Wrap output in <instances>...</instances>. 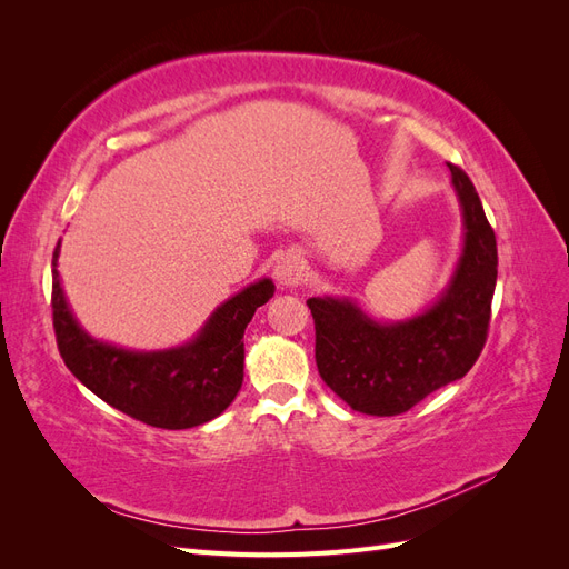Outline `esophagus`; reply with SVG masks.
I'll use <instances>...</instances> for the list:
<instances>
[{"label": "esophagus", "mask_w": 569, "mask_h": 569, "mask_svg": "<svg viewBox=\"0 0 569 569\" xmlns=\"http://www.w3.org/2000/svg\"><path fill=\"white\" fill-rule=\"evenodd\" d=\"M303 270H306V261L301 258V253L289 251L278 258V263L272 268V274H274V282L280 287H295L301 282Z\"/></svg>", "instance_id": "esophagus-1"}]
</instances>
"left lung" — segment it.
<instances>
[{
	"mask_svg": "<svg viewBox=\"0 0 569 569\" xmlns=\"http://www.w3.org/2000/svg\"><path fill=\"white\" fill-rule=\"evenodd\" d=\"M451 168L462 247L449 282L420 313L401 320L370 316L351 297H311L316 363L322 382L366 416H399L427 393L468 375L489 330L496 289V234L475 184Z\"/></svg>",
	"mask_w": 569,
	"mask_h": 569,
	"instance_id": "left-lung-1",
	"label": "left lung"
}]
</instances>
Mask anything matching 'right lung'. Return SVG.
<instances>
[{"mask_svg": "<svg viewBox=\"0 0 569 569\" xmlns=\"http://www.w3.org/2000/svg\"><path fill=\"white\" fill-rule=\"evenodd\" d=\"M54 249V330L63 363L78 380L126 416L161 429H189L218 418L244 380V330L256 308L274 295L261 278L222 301L201 330L170 349L140 351L92 337L76 318Z\"/></svg>", "mask_w": 569, "mask_h": 569, "instance_id": "right-lung-1", "label": "right lung"}]
</instances>
